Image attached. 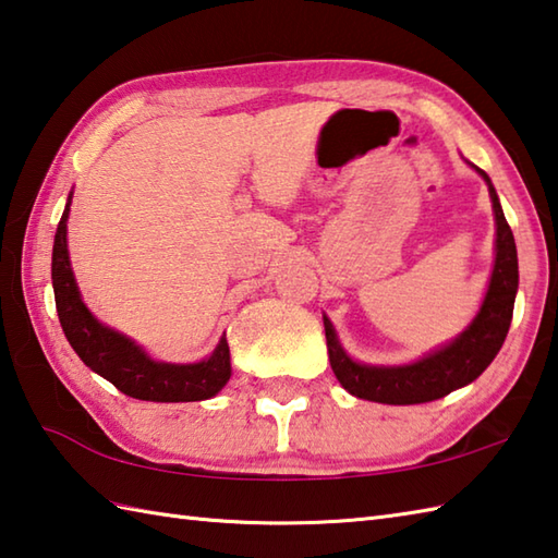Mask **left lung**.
<instances>
[{"mask_svg": "<svg viewBox=\"0 0 558 558\" xmlns=\"http://www.w3.org/2000/svg\"><path fill=\"white\" fill-rule=\"evenodd\" d=\"M472 166V163H470ZM484 178L492 197L496 243H494V269L488 277L484 301L474 320L448 344L430 349L428 354L400 366H373L361 363L347 354L337 337V329L327 315H323L329 366H332L342 388L359 400L380 404H422L460 390L480 378L488 363L501 351L518 293V250L513 231L504 216L496 190L482 168L472 166Z\"/></svg>", "mask_w": 558, "mask_h": 558, "instance_id": "obj_1", "label": "left lung"}]
</instances>
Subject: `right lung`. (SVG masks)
I'll return each mask as SVG.
<instances>
[{
    "label": "right lung",
    "instance_id": "1",
    "mask_svg": "<svg viewBox=\"0 0 558 558\" xmlns=\"http://www.w3.org/2000/svg\"><path fill=\"white\" fill-rule=\"evenodd\" d=\"M72 192L57 226L52 245V289L66 342L86 366L116 385L124 395L144 402H199L219 395L231 378V351L226 335L207 359L195 363H168L146 354L128 335L104 325L86 308L76 287L70 250H66V221H70Z\"/></svg>",
    "mask_w": 558,
    "mask_h": 558
}]
</instances>
